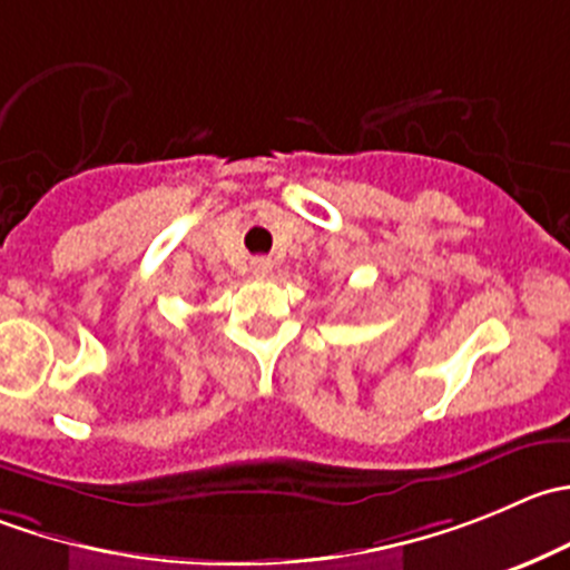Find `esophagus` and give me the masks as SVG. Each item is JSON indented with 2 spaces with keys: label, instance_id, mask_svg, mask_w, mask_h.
I'll return each mask as SVG.
<instances>
[{
  "label": "esophagus",
  "instance_id": "1",
  "mask_svg": "<svg viewBox=\"0 0 570 570\" xmlns=\"http://www.w3.org/2000/svg\"><path fill=\"white\" fill-rule=\"evenodd\" d=\"M250 273L256 275V278H267V275L273 273V262H269V258H253Z\"/></svg>",
  "mask_w": 570,
  "mask_h": 570
}]
</instances>
